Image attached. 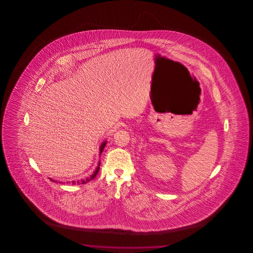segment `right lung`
Segmentation results:
<instances>
[{
  "label": "right lung",
  "mask_w": 253,
  "mask_h": 253,
  "mask_svg": "<svg viewBox=\"0 0 253 253\" xmlns=\"http://www.w3.org/2000/svg\"><path fill=\"white\" fill-rule=\"evenodd\" d=\"M106 142H104L102 144H101L100 146V155L99 156H101V154H102V152H103V150H104V147H105V145H106ZM99 166H100V163H98V166H97V169H96V171L94 172L91 175H90V176L88 177V178H86V179H84V180H78V181H72V183L73 184H85L87 183V182H89V181H90L91 180H93L94 178L96 177V175H97V173H98V171H99ZM50 180H52V181H53V182H58L57 180H52V179H50Z\"/></svg>",
  "instance_id": "add662e5"
}]
</instances>
